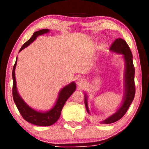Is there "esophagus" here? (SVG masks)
<instances>
[{"instance_id": "1", "label": "esophagus", "mask_w": 149, "mask_h": 149, "mask_svg": "<svg viewBox=\"0 0 149 149\" xmlns=\"http://www.w3.org/2000/svg\"><path fill=\"white\" fill-rule=\"evenodd\" d=\"M85 83V81L84 79L81 78V77H79V78H77V85H79V86H83V85H84Z\"/></svg>"}]
</instances>
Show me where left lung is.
I'll return each mask as SVG.
<instances>
[{"mask_svg":"<svg viewBox=\"0 0 149 149\" xmlns=\"http://www.w3.org/2000/svg\"><path fill=\"white\" fill-rule=\"evenodd\" d=\"M110 51L122 56L125 62V72H124L123 83V97L121 106L113 115L101 121V123L110 124L117 121L126 113L130 106L133 101L135 95V83H134V74L135 68L133 64V56L131 50L125 40L122 38H117L112 45ZM85 104L87 113H89L88 107V96L85 92Z\"/></svg>","mask_w":149,"mask_h":149,"instance_id":"8db88e82","label":"left lung"}]
</instances>
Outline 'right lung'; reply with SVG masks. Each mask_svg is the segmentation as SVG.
Returning a JSON list of instances; mask_svg holds the SVG:
<instances>
[{"mask_svg": "<svg viewBox=\"0 0 149 149\" xmlns=\"http://www.w3.org/2000/svg\"><path fill=\"white\" fill-rule=\"evenodd\" d=\"M49 30L42 29L38 31H36L33 34V35L27 42H25L20 49L19 52L22 51L24 49L29 46L32 42L36 39L38 36L42 35L49 32ZM17 58H16L15 63L13 68L12 76H13V97L14 102L17 107L18 111L21 114L22 117L29 123L34 124V125L38 126H49L54 124L58 121L60 117L61 112L64 104L66 103L68 97L72 94L73 92L76 90V83L74 81L69 83L66 86H64L62 89H60L58 93V98H57L55 104L52 109L47 111H40L32 109L30 107L18 93L17 85H16L15 79V67L17 65Z\"/></svg>", "mask_w": 149, "mask_h": 149, "instance_id": "1", "label": "right lung"}]
</instances>
